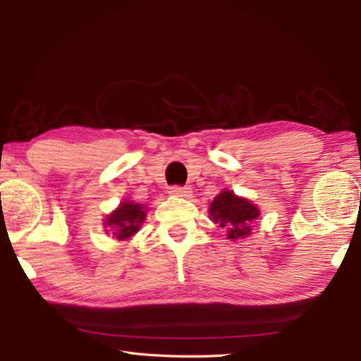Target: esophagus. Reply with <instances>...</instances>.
I'll list each match as a JSON object with an SVG mask.
<instances>
[{
    "label": "esophagus",
    "instance_id": "34e87169",
    "mask_svg": "<svg viewBox=\"0 0 361 361\" xmlns=\"http://www.w3.org/2000/svg\"><path fill=\"white\" fill-rule=\"evenodd\" d=\"M172 195H176V197H189L191 195V188L186 186H172L169 191Z\"/></svg>",
    "mask_w": 361,
    "mask_h": 361
}]
</instances>
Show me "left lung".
Wrapping results in <instances>:
<instances>
[{
	"mask_svg": "<svg viewBox=\"0 0 361 361\" xmlns=\"http://www.w3.org/2000/svg\"><path fill=\"white\" fill-rule=\"evenodd\" d=\"M213 221L228 231V239L237 240L250 235V224L259 216V210L247 199L237 197L234 192L223 191L213 199L210 207Z\"/></svg>",
	"mask_w": 361,
	"mask_h": 361,
	"instance_id": "obj_1",
	"label": "left lung"
}]
</instances>
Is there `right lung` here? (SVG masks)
Segmentation results:
<instances>
[{"label": "right lung", "instance_id": "add662e5", "mask_svg": "<svg viewBox=\"0 0 361 361\" xmlns=\"http://www.w3.org/2000/svg\"><path fill=\"white\" fill-rule=\"evenodd\" d=\"M146 212L143 205L133 202H122L121 207L114 213L106 218L105 226L113 228V235L119 240L130 239L137 234L140 226L145 221Z\"/></svg>", "mask_w": 361, "mask_h": 361}]
</instances>
